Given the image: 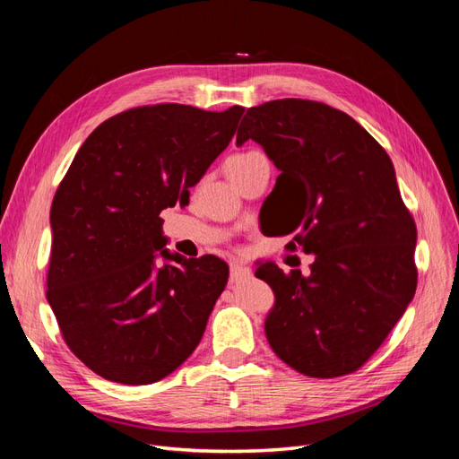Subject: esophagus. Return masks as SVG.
I'll use <instances>...</instances> for the list:
<instances>
[{"label":"esophagus","instance_id":"1","mask_svg":"<svg viewBox=\"0 0 459 459\" xmlns=\"http://www.w3.org/2000/svg\"><path fill=\"white\" fill-rule=\"evenodd\" d=\"M230 270H231V280H238V277L245 275L248 272L247 264L243 260H231L230 262Z\"/></svg>","mask_w":459,"mask_h":459}]
</instances>
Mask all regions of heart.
Returning a JSON list of instances; mask_svg holds the SVG:
<instances>
[{"label": "heart", "instance_id": "b5f03b06", "mask_svg": "<svg viewBox=\"0 0 459 459\" xmlns=\"http://www.w3.org/2000/svg\"><path fill=\"white\" fill-rule=\"evenodd\" d=\"M258 152L256 151H247V152H238V155H233L226 160V172H231L235 169H239L247 160H251L253 157H256Z\"/></svg>", "mask_w": 459, "mask_h": 459}]
</instances>
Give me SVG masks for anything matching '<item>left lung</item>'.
I'll return each instance as SVG.
<instances>
[{
    "instance_id": "8db88e82",
    "label": "left lung",
    "mask_w": 459,
    "mask_h": 459,
    "mask_svg": "<svg viewBox=\"0 0 459 459\" xmlns=\"http://www.w3.org/2000/svg\"><path fill=\"white\" fill-rule=\"evenodd\" d=\"M255 140L280 169L290 251L314 255L310 273L266 262L256 277L275 293L266 317L272 351L308 377L362 368L415 295V221L386 151L339 108L275 100L247 108L238 145ZM273 189V191H275Z\"/></svg>"
}]
</instances>
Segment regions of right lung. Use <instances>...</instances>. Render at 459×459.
Wrapping results in <instances>:
<instances>
[{
	"mask_svg": "<svg viewBox=\"0 0 459 459\" xmlns=\"http://www.w3.org/2000/svg\"><path fill=\"white\" fill-rule=\"evenodd\" d=\"M243 110L128 108L88 135L59 184L46 297L68 349L103 379L151 385L197 349L230 268L162 248L160 212L189 203Z\"/></svg>",
	"mask_w": 459,
	"mask_h": 459,
	"instance_id": "add662e5",
	"label": "right lung"
}]
</instances>
